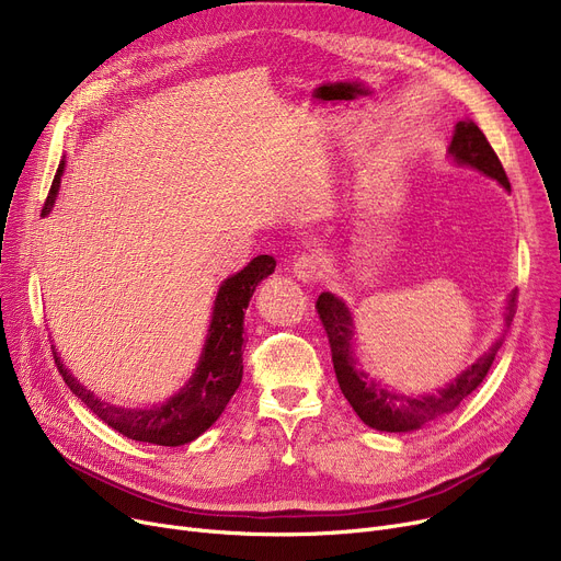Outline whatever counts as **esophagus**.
Masks as SVG:
<instances>
[{
    "label": "esophagus",
    "mask_w": 561,
    "mask_h": 561,
    "mask_svg": "<svg viewBox=\"0 0 561 561\" xmlns=\"http://www.w3.org/2000/svg\"><path fill=\"white\" fill-rule=\"evenodd\" d=\"M293 275L302 282H316L322 273V256L320 252L311 250V252H302L296 261H293Z\"/></svg>",
    "instance_id": "esophagus-1"
}]
</instances>
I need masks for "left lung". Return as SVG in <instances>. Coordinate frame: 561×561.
Listing matches in <instances>:
<instances>
[{
	"label": "left lung",
	"instance_id": "left-lung-1",
	"mask_svg": "<svg viewBox=\"0 0 561 561\" xmlns=\"http://www.w3.org/2000/svg\"><path fill=\"white\" fill-rule=\"evenodd\" d=\"M453 159L461 165H470L480 172H484L491 180L503 184L510 191V180L505 174L503 163H500L497 154L493 152V147L489 145L486 136L476 123H457L455 136L450 142ZM516 302H518V290H514L507 302V313H505V328L512 325L514 313H516ZM316 311L320 316L322 328L328 332L330 347H332V362H334V373L339 379V387L352 409L357 411V416L375 430L381 432H411L419 430L423 425H430L438 419L448 416L450 411H455L470 393H473L491 370V364L497 355L500 345H503V339H497L484 355L466 368L453 385L446 389H440L438 393L432 396H419V398H407L400 393H393L389 389H381L377 381L368 379L366 373L357 370V362L352 357V334H355V328H352V316L345 307L343 300H339L332 293H320Z\"/></svg>",
	"mask_w": 561,
	"mask_h": 561
}]
</instances>
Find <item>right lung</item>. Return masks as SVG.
I'll return each instance as SVG.
<instances>
[{
    "mask_svg": "<svg viewBox=\"0 0 561 561\" xmlns=\"http://www.w3.org/2000/svg\"><path fill=\"white\" fill-rule=\"evenodd\" d=\"M66 163H58L51 188L47 193L43 214L47 216L54 206L61 174ZM277 261L271 254L254 256L241 273L222 282L209 325V336L199 357L197 370L188 379V385L172 396L165 404L150 409H125L102 402L91 391L83 389L79 381L64 368L61 357L54 362L58 373L64 375L70 391L102 419L108 427L121 432L127 438L142 440L154 446H184L191 444L202 432L209 430L225 411L227 402L239 389L243 379V316L250 305L256 284L275 273Z\"/></svg>",
    "mask_w": 561,
    "mask_h": 561,
    "instance_id": "right-lung-1",
    "label": "right lung"
}]
</instances>
